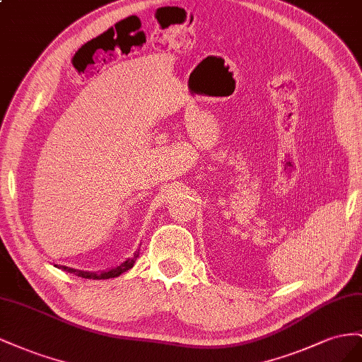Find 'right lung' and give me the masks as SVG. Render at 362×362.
I'll return each instance as SVG.
<instances>
[{
    "instance_id": "right-lung-1",
    "label": "right lung",
    "mask_w": 362,
    "mask_h": 362,
    "mask_svg": "<svg viewBox=\"0 0 362 362\" xmlns=\"http://www.w3.org/2000/svg\"><path fill=\"white\" fill-rule=\"evenodd\" d=\"M139 256V250H136L135 253H133L132 257H129V259L124 261L122 264H119L118 267L115 268H110V270H106V272H101V273H92V272H81V270H76V268H69V267H65V265H54L57 268H62L64 272H68V273H74L76 276H80V277H85V279H110V277H118L121 273L130 270V268L133 267V264L136 262Z\"/></svg>"
}]
</instances>
